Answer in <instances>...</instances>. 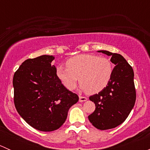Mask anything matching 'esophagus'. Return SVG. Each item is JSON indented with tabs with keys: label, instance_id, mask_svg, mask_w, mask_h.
<instances>
[{
	"label": "esophagus",
	"instance_id": "esophagus-1",
	"mask_svg": "<svg viewBox=\"0 0 150 150\" xmlns=\"http://www.w3.org/2000/svg\"><path fill=\"white\" fill-rule=\"evenodd\" d=\"M87 98L85 97V96H79V101L81 102H86V100H87Z\"/></svg>",
	"mask_w": 150,
	"mask_h": 150
}]
</instances>
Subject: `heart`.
I'll return each instance as SVG.
<instances>
[{"mask_svg": "<svg viewBox=\"0 0 150 150\" xmlns=\"http://www.w3.org/2000/svg\"><path fill=\"white\" fill-rule=\"evenodd\" d=\"M66 65H59L56 72L63 86L69 91L77 87L79 78L81 88L86 93H99L107 87L112 76V64L106 57L81 54L68 59Z\"/></svg>", "mask_w": 150, "mask_h": 150, "instance_id": "1", "label": "heart"}]
</instances>
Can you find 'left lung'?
Segmentation results:
<instances>
[{"label": "left lung", "mask_w": 150, "mask_h": 150, "mask_svg": "<svg viewBox=\"0 0 150 150\" xmlns=\"http://www.w3.org/2000/svg\"><path fill=\"white\" fill-rule=\"evenodd\" d=\"M110 56L115 65L112 76L105 88L89 97L96 109L88 115L91 123L99 130L114 128L128 117L136 102L134 70L120 54L107 51H98Z\"/></svg>", "instance_id": "8db88e82"}]
</instances>
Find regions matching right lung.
Instances as JSON below:
<instances>
[{
	"mask_svg": "<svg viewBox=\"0 0 150 150\" xmlns=\"http://www.w3.org/2000/svg\"><path fill=\"white\" fill-rule=\"evenodd\" d=\"M54 57L43 55L25 60L13 78V102L18 113L38 131H53L65 122L78 95L67 90L51 64Z\"/></svg>",
	"mask_w": 150,
	"mask_h": 150,
	"instance_id": "1",
	"label": "right lung"
}]
</instances>
